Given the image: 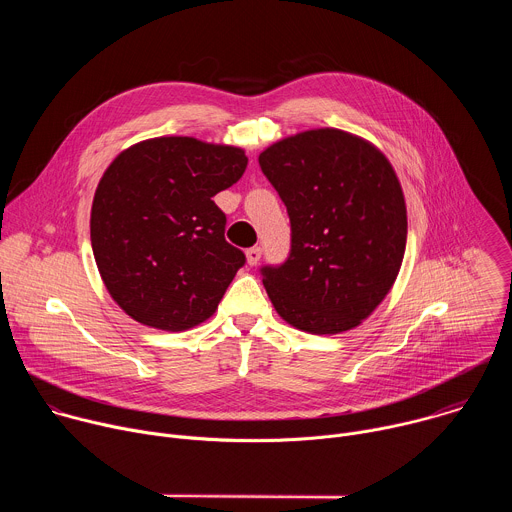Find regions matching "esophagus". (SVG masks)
<instances>
[{"mask_svg":"<svg viewBox=\"0 0 512 512\" xmlns=\"http://www.w3.org/2000/svg\"><path fill=\"white\" fill-rule=\"evenodd\" d=\"M245 255H247L249 265H257L259 259H261V247H251V249H247Z\"/></svg>","mask_w":512,"mask_h":512,"instance_id":"34e87169","label":"esophagus"}]
</instances>
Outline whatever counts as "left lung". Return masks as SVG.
<instances>
[{"label":"left lung","mask_w":512,"mask_h":512,"mask_svg":"<svg viewBox=\"0 0 512 512\" xmlns=\"http://www.w3.org/2000/svg\"><path fill=\"white\" fill-rule=\"evenodd\" d=\"M259 166L291 223L287 261L261 269L275 312L310 334L356 328L405 255L407 206L391 162L367 139L320 127L271 143Z\"/></svg>","instance_id":"obj_1"}]
</instances>
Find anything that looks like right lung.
Instances as JSON below:
<instances>
[{
    "mask_svg": "<svg viewBox=\"0 0 512 512\" xmlns=\"http://www.w3.org/2000/svg\"><path fill=\"white\" fill-rule=\"evenodd\" d=\"M245 168V150L184 135L143 139L109 164L91 206V245L127 316L182 332L216 312L245 255L225 241L227 216L212 196Z\"/></svg>",
    "mask_w": 512,
    "mask_h": 512,
    "instance_id": "obj_1",
    "label": "right lung"
}]
</instances>
